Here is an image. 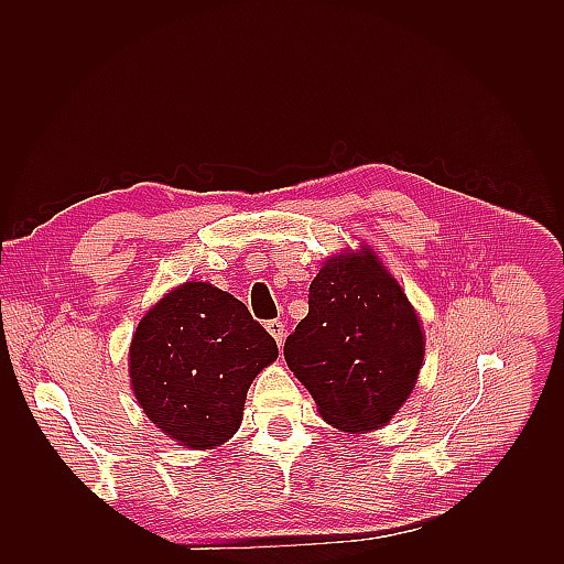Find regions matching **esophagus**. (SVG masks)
I'll return each mask as SVG.
<instances>
[{
    "mask_svg": "<svg viewBox=\"0 0 564 564\" xmlns=\"http://www.w3.org/2000/svg\"><path fill=\"white\" fill-rule=\"evenodd\" d=\"M265 329L272 334V338L278 340V346H282V338H284V324L280 319H270L265 322Z\"/></svg>",
    "mask_w": 564,
    "mask_h": 564,
    "instance_id": "obj_1",
    "label": "esophagus"
}]
</instances>
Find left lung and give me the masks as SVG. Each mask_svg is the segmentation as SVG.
I'll list each match as a JSON object with an SVG mask.
<instances>
[{
  "label": "left lung",
  "mask_w": 564,
  "mask_h": 564,
  "mask_svg": "<svg viewBox=\"0 0 564 564\" xmlns=\"http://www.w3.org/2000/svg\"><path fill=\"white\" fill-rule=\"evenodd\" d=\"M284 360L324 421L346 433L373 431L414 390L423 332L400 284L365 249L322 265Z\"/></svg>",
  "instance_id": "obj_1"
}]
</instances>
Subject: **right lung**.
<instances>
[{
	"mask_svg": "<svg viewBox=\"0 0 564 564\" xmlns=\"http://www.w3.org/2000/svg\"><path fill=\"white\" fill-rule=\"evenodd\" d=\"M278 360V344L242 301L185 282L139 324L129 348L133 395L145 416L193 449L240 429L251 381Z\"/></svg>",
	"mask_w": 564,
	"mask_h": 564,
	"instance_id": "right-lung-1",
	"label": "right lung"
}]
</instances>
